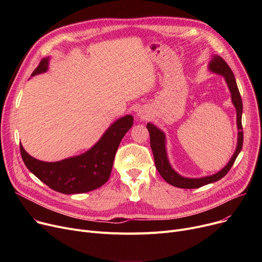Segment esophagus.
Masks as SVG:
<instances>
[{
    "instance_id": "esophagus-1",
    "label": "esophagus",
    "mask_w": 262,
    "mask_h": 262,
    "mask_svg": "<svg viewBox=\"0 0 262 262\" xmlns=\"http://www.w3.org/2000/svg\"><path fill=\"white\" fill-rule=\"evenodd\" d=\"M138 117H140V119H145V118H146V115H145L144 113H142V112H139V113H138Z\"/></svg>"
}]
</instances>
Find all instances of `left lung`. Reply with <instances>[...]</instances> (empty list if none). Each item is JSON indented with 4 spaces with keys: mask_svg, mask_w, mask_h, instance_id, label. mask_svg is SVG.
<instances>
[{
    "mask_svg": "<svg viewBox=\"0 0 262 262\" xmlns=\"http://www.w3.org/2000/svg\"><path fill=\"white\" fill-rule=\"evenodd\" d=\"M208 69L216 74H220L224 76L226 84L228 86V89L231 94V102L236 108L237 112V126H238V142L235 153H233L232 157L228 161L226 166L215 174L200 177V178H189L184 177L178 174L172 167L169 162L168 155H167V148H166V135L162 130H160L157 126H155L152 123L146 124V128L149 133V139H150V148L153 150L154 160H155V166L161 177L166 181L168 184L177 187V188H183V189H194L200 188L202 186L208 185L214 182H217L223 178L230 168L232 167L233 162H235L236 158L238 157L239 153L242 149L243 145V132H242V100L241 95L237 86L235 75H233L231 69L226 63V61L222 58L217 56V55H213L211 61L209 62Z\"/></svg>",
    "mask_w": 262,
    "mask_h": 262,
    "instance_id": "left-lung-1",
    "label": "left lung"
}]
</instances>
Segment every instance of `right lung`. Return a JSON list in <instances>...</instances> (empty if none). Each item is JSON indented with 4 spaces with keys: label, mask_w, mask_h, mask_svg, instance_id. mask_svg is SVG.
<instances>
[{
    "label": "right lung",
    "mask_w": 262,
    "mask_h": 262,
    "mask_svg": "<svg viewBox=\"0 0 262 262\" xmlns=\"http://www.w3.org/2000/svg\"><path fill=\"white\" fill-rule=\"evenodd\" d=\"M48 68L49 57L40 61L32 76L47 72ZM133 123L130 115L118 119L90 149L75 157L56 162L41 161L27 154L20 144L21 156L26 168L51 189L64 194L85 193L108 181L119 144Z\"/></svg>",
    "instance_id": "right-lung-1"
}]
</instances>
